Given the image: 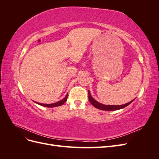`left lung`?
Instances as JSON below:
<instances>
[{
	"mask_svg": "<svg viewBox=\"0 0 159 159\" xmlns=\"http://www.w3.org/2000/svg\"><path fill=\"white\" fill-rule=\"evenodd\" d=\"M88 95H89V100L90 103L92 104L95 108L100 110H103V111H116V110L123 109L125 107H127V105H129L130 103H131L134 100V99L133 100L131 101V102H129V103L123 104V105H104L97 102V101H96L92 96H91L89 91H88Z\"/></svg>",
	"mask_w": 159,
	"mask_h": 159,
	"instance_id": "1",
	"label": "left lung"
}]
</instances>
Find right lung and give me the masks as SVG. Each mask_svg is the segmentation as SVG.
I'll use <instances>...</instances> for the list:
<instances>
[{
    "label": "right lung",
    "instance_id": "obj_1",
    "mask_svg": "<svg viewBox=\"0 0 159 159\" xmlns=\"http://www.w3.org/2000/svg\"><path fill=\"white\" fill-rule=\"evenodd\" d=\"M67 99H68V94H67L66 95V97L63 99H61L60 101H59V102H56L54 103H51V104H44V103H38V102H34L35 103H36L37 104L40 105H42V106H44V107H57V106H60V105H63L66 101H67Z\"/></svg>",
    "mask_w": 159,
    "mask_h": 159
}]
</instances>
